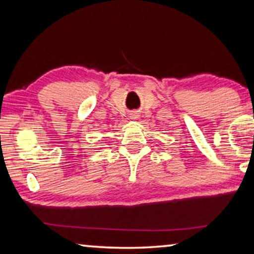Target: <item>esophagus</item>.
I'll list each match as a JSON object with an SVG mask.
<instances>
[{
	"mask_svg": "<svg viewBox=\"0 0 254 254\" xmlns=\"http://www.w3.org/2000/svg\"><path fill=\"white\" fill-rule=\"evenodd\" d=\"M130 118H131L132 120H136V119H138V118H139V115H138V114H136V113H132V114H131V116H130Z\"/></svg>",
	"mask_w": 254,
	"mask_h": 254,
	"instance_id": "esophagus-1",
	"label": "esophagus"
}]
</instances>
